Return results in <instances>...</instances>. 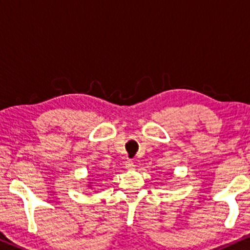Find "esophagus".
Wrapping results in <instances>:
<instances>
[{
  "mask_svg": "<svg viewBox=\"0 0 250 250\" xmlns=\"http://www.w3.org/2000/svg\"><path fill=\"white\" fill-rule=\"evenodd\" d=\"M125 167H126V168H127V169H132L133 167H134V163H133L132 160L129 159V160H127V162H126Z\"/></svg>",
  "mask_w": 250,
  "mask_h": 250,
  "instance_id": "esophagus-1",
  "label": "esophagus"
}]
</instances>
